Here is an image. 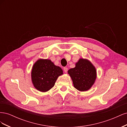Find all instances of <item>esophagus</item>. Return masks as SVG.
Segmentation results:
<instances>
[{"label": "esophagus", "instance_id": "1", "mask_svg": "<svg viewBox=\"0 0 127 127\" xmlns=\"http://www.w3.org/2000/svg\"><path fill=\"white\" fill-rule=\"evenodd\" d=\"M64 72H67L68 71V68L67 67H64Z\"/></svg>", "mask_w": 127, "mask_h": 127}]
</instances>
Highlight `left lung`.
I'll return each mask as SVG.
<instances>
[{
    "instance_id": "8db88e82",
    "label": "left lung",
    "mask_w": 127,
    "mask_h": 127,
    "mask_svg": "<svg viewBox=\"0 0 127 127\" xmlns=\"http://www.w3.org/2000/svg\"><path fill=\"white\" fill-rule=\"evenodd\" d=\"M74 87L80 92L89 90L94 85L97 77L96 69L91 61L80 58L75 67L68 70Z\"/></svg>"
}]
</instances>
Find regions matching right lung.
Here are the masks:
<instances>
[{"label":"right lung","instance_id":"add662e5","mask_svg":"<svg viewBox=\"0 0 127 127\" xmlns=\"http://www.w3.org/2000/svg\"><path fill=\"white\" fill-rule=\"evenodd\" d=\"M63 70L50 59H39L33 65L31 80L34 87L41 92H46L54 86Z\"/></svg>","mask_w":127,"mask_h":127}]
</instances>
